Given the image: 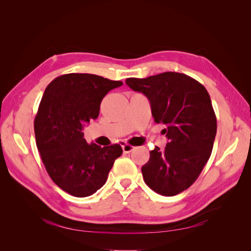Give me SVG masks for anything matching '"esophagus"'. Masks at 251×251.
I'll return each instance as SVG.
<instances>
[{
  "mask_svg": "<svg viewBox=\"0 0 251 251\" xmlns=\"http://www.w3.org/2000/svg\"><path fill=\"white\" fill-rule=\"evenodd\" d=\"M121 148H123L124 153H130V151H132L135 149V147L131 146V144H127V143H125V142L123 143V146H121Z\"/></svg>",
  "mask_w": 251,
  "mask_h": 251,
  "instance_id": "obj_1",
  "label": "esophagus"
}]
</instances>
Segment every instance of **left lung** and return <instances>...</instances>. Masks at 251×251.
I'll list each match as a JSON object with an SVG mask.
<instances>
[{
    "label": "left lung",
    "instance_id": "1",
    "mask_svg": "<svg viewBox=\"0 0 251 251\" xmlns=\"http://www.w3.org/2000/svg\"><path fill=\"white\" fill-rule=\"evenodd\" d=\"M126 83L148 97L151 115L169 142L156 147L141 171L147 185L162 196L185 191L199 177L210 157L217 118L209 94L199 81L177 72L147 78H126Z\"/></svg>",
    "mask_w": 251,
    "mask_h": 251
}]
</instances>
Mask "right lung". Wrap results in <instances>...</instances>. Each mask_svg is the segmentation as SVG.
<instances>
[{
	"mask_svg": "<svg viewBox=\"0 0 251 251\" xmlns=\"http://www.w3.org/2000/svg\"><path fill=\"white\" fill-rule=\"evenodd\" d=\"M123 86L88 73H70L53 79L45 90L34 119L36 147L54 183L78 198L96 193L108 179L119 144L87 143L82 128L100 114L102 98Z\"/></svg>",
	"mask_w": 251,
	"mask_h": 251,
	"instance_id": "right-lung-1",
	"label": "right lung"
}]
</instances>
